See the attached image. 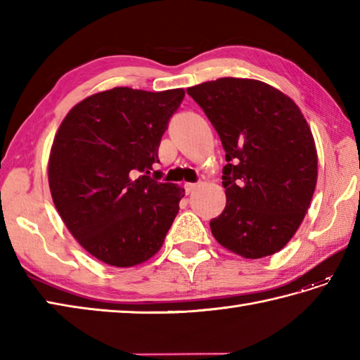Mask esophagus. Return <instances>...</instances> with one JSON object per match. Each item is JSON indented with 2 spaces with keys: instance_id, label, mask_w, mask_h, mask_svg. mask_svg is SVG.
<instances>
[{
  "instance_id": "obj_1",
  "label": "esophagus",
  "mask_w": 360,
  "mask_h": 360,
  "mask_svg": "<svg viewBox=\"0 0 360 360\" xmlns=\"http://www.w3.org/2000/svg\"><path fill=\"white\" fill-rule=\"evenodd\" d=\"M200 186H201V182H187V184H186V192L187 193H192Z\"/></svg>"
}]
</instances>
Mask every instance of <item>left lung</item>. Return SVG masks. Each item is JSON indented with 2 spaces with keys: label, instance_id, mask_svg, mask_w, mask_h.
<instances>
[{
  "label": "left lung",
  "instance_id": "obj_1",
  "mask_svg": "<svg viewBox=\"0 0 360 360\" xmlns=\"http://www.w3.org/2000/svg\"><path fill=\"white\" fill-rule=\"evenodd\" d=\"M226 151L227 204L212 235L243 258L281 250L307 215L317 184V150L292 98L254 79L223 77L187 89Z\"/></svg>",
  "mask_w": 360,
  "mask_h": 360
}]
</instances>
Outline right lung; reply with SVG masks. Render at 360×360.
Instances as JSON below:
<instances>
[{"instance_id": "1", "label": "right lung", "mask_w": 360, "mask_h": 360, "mask_svg": "<svg viewBox=\"0 0 360 360\" xmlns=\"http://www.w3.org/2000/svg\"><path fill=\"white\" fill-rule=\"evenodd\" d=\"M186 91L117 86L83 98L53 137L48 179L68 231L88 254L116 267L162 248L184 188L151 178L168 120Z\"/></svg>"}]
</instances>
